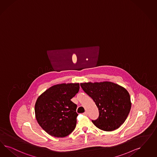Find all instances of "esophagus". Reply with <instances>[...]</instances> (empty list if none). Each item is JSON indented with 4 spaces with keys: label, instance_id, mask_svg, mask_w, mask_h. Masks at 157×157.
Returning a JSON list of instances; mask_svg holds the SVG:
<instances>
[{
    "label": "esophagus",
    "instance_id": "obj_1",
    "mask_svg": "<svg viewBox=\"0 0 157 157\" xmlns=\"http://www.w3.org/2000/svg\"><path fill=\"white\" fill-rule=\"evenodd\" d=\"M83 115H86V116H87V113L86 111L83 113Z\"/></svg>",
    "mask_w": 157,
    "mask_h": 157
}]
</instances>
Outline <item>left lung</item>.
Returning a JSON list of instances; mask_svg holds the SVG:
<instances>
[{"mask_svg":"<svg viewBox=\"0 0 157 157\" xmlns=\"http://www.w3.org/2000/svg\"><path fill=\"white\" fill-rule=\"evenodd\" d=\"M82 89L95 102L99 116L92 122L104 131H113L124 123L129 114V93L124 87L111 82L81 83Z\"/></svg>","mask_w":157,"mask_h":157,"instance_id":"1","label":"left lung"}]
</instances>
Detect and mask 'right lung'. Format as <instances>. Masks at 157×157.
<instances>
[{"mask_svg": "<svg viewBox=\"0 0 157 157\" xmlns=\"http://www.w3.org/2000/svg\"><path fill=\"white\" fill-rule=\"evenodd\" d=\"M79 90V84L61 83L50 87L38 97L35 105L36 121L46 132L56 137L69 135L75 129L78 114L71 99Z\"/></svg>", "mask_w": 157, "mask_h": 157, "instance_id": "add662e5", "label": "right lung"}]
</instances>
